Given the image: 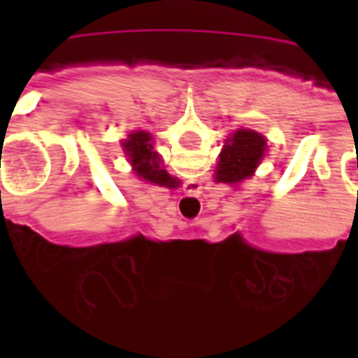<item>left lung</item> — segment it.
I'll use <instances>...</instances> for the list:
<instances>
[{"instance_id": "left-lung-1", "label": "left lung", "mask_w": 358, "mask_h": 358, "mask_svg": "<svg viewBox=\"0 0 358 358\" xmlns=\"http://www.w3.org/2000/svg\"><path fill=\"white\" fill-rule=\"evenodd\" d=\"M266 138L263 134L248 128H240L228 136L224 148L218 155L215 180L222 184L236 186L243 180L251 178L255 174V169L263 161L266 153Z\"/></svg>"}]
</instances>
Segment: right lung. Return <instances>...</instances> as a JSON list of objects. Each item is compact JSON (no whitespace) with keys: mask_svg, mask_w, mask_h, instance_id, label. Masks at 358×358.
I'll use <instances>...</instances> for the list:
<instances>
[{"mask_svg":"<svg viewBox=\"0 0 358 358\" xmlns=\"http://www.w3.org/2000/svg\"><path fill=\"white\" fill-rule=\"evenodd\" d=\"M122 148H124L128 161L132 163V171L136 172V176H140L141 180L151 182V184H157V186H176V178H172L169 172L159 166L161 159L153 149L151 134L145 130H136L126 140H122Z\"/></svg>","mask_w":358,"mask_h":358,"instance_id":"add662e5","label":"right lung"}]
</instances>
